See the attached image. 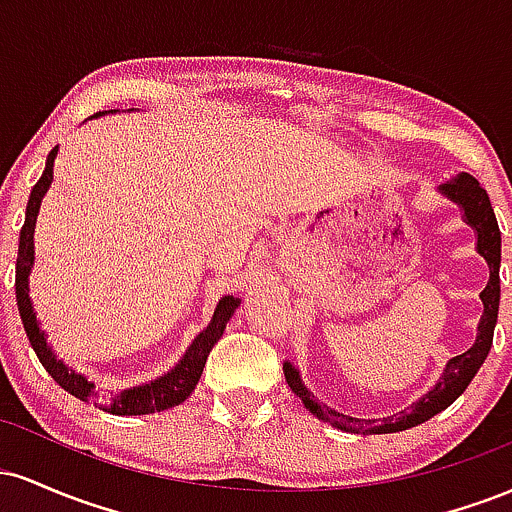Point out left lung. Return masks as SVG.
<instances>
[{
	"label": "left lung",
	"mask_w": 512,
	"mask_h": 512,
	"mask_svg": "<svg viewBox=\"0 0 512 512\" xmlns=\"http://www.w3.org/2000/svg\"><path fill=\"white\" fill-rule=\"evenodd\" d=\"M438 192L462 209L464 223L472 226L474 233H477V252L489 264V284H486V289L479 296L481 303H484V315H481V322L477 327V342L472 344V349L464 351V354L450 358L448 366L443 370V378L438 380L436 387L428 395L411 404L409 409L399 411L397 416H387L383 421L354 419V416L339 414V411L330 409L327 404H320L313 392L305 387L298 368L286 361V383L301 397L303 407L313 416H317V419L339 428V431L361 433V436H380V433H399L424 424V421L433 419L443 409H448L467 390V385L472 383L481 363L489 356L493 344V330H496L498 320V303H501V276H498V269H501V231H498L496 214H493L491 199L486 195V190L469 173H457L455 178L445 180L443 185H438Z\"/></svg>",
	"instance_id": "obj_1"
}]
</instances>
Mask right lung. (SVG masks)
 I'll return each mask as SVG.
<instances>
[{
	"instance_id": "1",
	"label": "right lung",
	"mask_w": 512,
	"mask_h": 512,
	"mask_svg": "<svg viewBox=\"0 0 512 512\" xmlns=\"http://www.w3.org/2000/svg\"><path fill=\"white\" fill-rule=\"evenodd\" d=\"M110 113H115V110H105V113H96L93 117H103ZM129 113H134V108L129 110ZM55 158H57V146L50 151L48 161H45L43 175H40V180L35 182L31 197H28L26 221H23L21 236H19V257H16V305H19L21 322H23V330H26L28 342H31L33 351L38 354L43 368L48 370L52 380H55L62 390H67L69 395L81 399V402H93L98 409L108 411V414L142 416V414H154V411L178 407V404L185 402V399L195 392L199 378H202V370H204V363H207L209 351L214 349V344L221 339L228 320H231L233 313H236V308L240 305V298H233V296L221 298L207 330L199 332V337L192 342L190 349L185 351V356L180 358L178 366L170 370V373L151 380L149 385L132 387V390L120 392V395L101 397V392H96V385H93L86 375L76 373V370L69 368L62 358H57L55 351H52V346L48 344V334L40 330V322L35 320L31 296H28V291H31L28 289V276H31L33 264H35V245H33L35 221H38V211H40V204H43V197L48 195L52 185V168H55Z\"/></svg>"
}]
</instances>
